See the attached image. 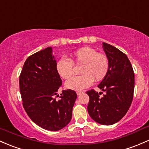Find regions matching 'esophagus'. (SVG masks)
I'll list each match as a JSON object with an SVG mask.
<instances>
[{
  "instance_id": "esophagus-1",
  "label": "esophagus",
  "mask_w": 149,
  "mask_h": 149,
  "mask_svg": "<svg viewBox=\"0 0 149 149\" xmlns=\"http://www.w3.org/2000/svg\"><path fill=\"white\" fill-rule=\"evenodd\" d=\"M82 93H83L82 92H79V91H78V92H77V94L78 96H79V95H80V94H82Z\"/></svg>"
}]
</instances>
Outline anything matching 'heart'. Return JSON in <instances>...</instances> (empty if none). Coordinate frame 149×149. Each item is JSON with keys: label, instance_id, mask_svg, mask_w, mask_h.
Masks as SVG:
<instances>
[{"label": "heart", "instance_id": "heart-1", "mask_svg": "<svg viewBox=\"0 0 149 149\" xmlns=\"http://www.w3.org/2000/svg\"><path fill=\"white\" fill-rule=\"evenodd\" d=\"M71 60L77 65H82L80 76H74L65 82V87L74 91H81L89 87L95 81H100L105 77L109 70V60L105 55L98 53L92 47H83L74 51L71 55ZM73 63L66 58H61L56 64L58 74L66 79L73 73Z\"/></svg>", "mask_w": 149, "mask_h": 149}]
</instances>
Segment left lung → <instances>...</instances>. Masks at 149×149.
Masks as SVG:
<instances>
[{"mask_svg": "<svg viewBox=\"0 0 149 149\" xmlns=\"http://www.w3.org/2000/svg\"><path fill=\"white\" fill-rule=\"evenodd\" d=\"M102 47L109 60L108 72L98 87L106 92L93 89L87 92L89 97L87 111L94 121L102 125H112L126 114L132 104L134 89V73L125 54L106 42Z\"/></svg>", "mask_w": 149, "mask_h": 149, "instance_id": "8db88e82", "label": "left lung"}]
</instances>
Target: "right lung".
I'll list each match as a JSON object with an SVG mask.
<instances>
[{
    "instance_id": "right-lung-1",
    "label": "right lung",
    "mask_w": 149,
    "mask_h": 149,
    "mask_svg": "<svg viewBox=\"0 0 149 149\" xmlns=\"http://www.w3.org/2000/svg\"><path fill=\"white\" fill-rule=\"evenodd\" d=\"M56 64L52 48L47 47L28 57L19 79L26 113L37 125L52 132L70 123L77 99L76 92L72 89L62 90L58 101L54 98L62 86Z\"/></svg>"
}]
</instances>
